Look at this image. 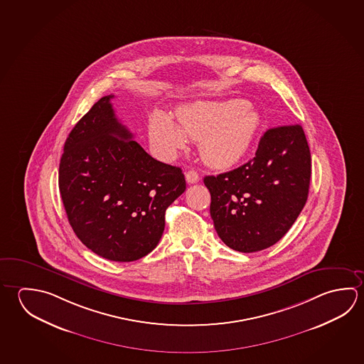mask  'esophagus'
Wrapping results in <instances>:
<instances>
[{
    "instance_id": "1",
    "label": "esophagus",
    "mask_w": 364,
    "mask_h": 364,
    "mask_svg": "<svg viewBox=\"0 0 364 364\" xmlns=\"http://www.w3.org/2000/svg\"><path fill=\"white\" fill-rule=\"evenodd\" d=\"M185 179H186V183H189V184H196L199 181V175H198L197 171L189 170L188 173H185Z\"/></svg>"
}]
</instances>
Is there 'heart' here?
Masks as SVG:
<instances>
[{"label": "heart", "instance_id": "heart-1", "mask_svg": "<svg viewBox=\"0 0 364 364\" xmlns=\"http://www.w3.org/2000/svg\"><path fill=\"white\" fill-rule=\"evenodd\" d=\"M261 115L250 105L234 100L202 102L183 109L176 124L157 111L149 120V139L157 152L173 159L186 139L199 141V151L208 165L229 167L247 154L261 128Z\"/></svg>", "mask_w": 364, "mask_h": 364}]
</instances>
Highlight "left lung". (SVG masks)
Returning a JSON list of instances; mask_svg holds the SVG:
<instances>
[{"mask_svg":"<svg viewBox=\"0 0 364 364\" xmlns=\"http://www.w3.org/2000/svg\"><path fill=\"white\" fill-rule=\"evenodd\" d=\"M203 181L213 226L229 248L253 253L274 245L308 198L311 152L304 130L298 124L268 129L252 160Z\"/></svg>","mask_w":364,"mask_h":364,"instance_id":"left-lung-1","label":"left lung"}]
</instances>
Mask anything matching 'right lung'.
<instances>
[{"instance_id": "right-lung-1", "label": "right lung", "mask_w": 364, "mask_h": 364, "mask_svg": "<svg viewBox=\"0 0 364 364\" xmlns=\"http://www.w3.org/2000/svg\"><path fill=\"white\" fill-rule=\"evenodd\" d=\"M111 98L102 97L71 130L58 188L80 242L109 261L132 262L157 247L167 207L186 184L180 167L154 160L133 141Z\"/></svg>"}]
</instances>
